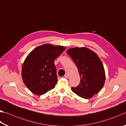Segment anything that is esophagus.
<instances>
[{
	"label": "esophagus",
	"mask_w": 126,
	"mask_h": 126,
	"mask_svg": "<svg viewBox=\"0 0 126 126\" xmlns=\"http://www.w3.org/2000/svg\"><path fill=\"white\" fill-rule=\"evenodd\" d=\"M64 78H68V74H65L64 75Z\"/></svg>",
	"instance_id": "34e87169"
}]
</instances>
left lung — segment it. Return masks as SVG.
Masks as SVG:
<instances>
[{
	"mask_svg": "<svg viewBox=\"0 0 126 126\" xmlns=\"http://www.w3.org/2000/svg\"><path fill=\"white\" fill-rule=\"evenodd\" d=\"M78 68L80 83L72 91L83 98H90L98 93L105 82V72L101 61L95 53L86 48H73L67 51Z\"/></svg>",
	"mask_w": 126,
	"mask_h": 126,
	"instance_id": "left-lung-1",
	"label": "left lung"
}]
</instances>
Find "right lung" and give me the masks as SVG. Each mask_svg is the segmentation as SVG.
Instances as JSON below:
<instances>
[{"label": "right lung", "mask_w": 126, "mask_h": 126, "mask_svg": "<svg viewBox=\"0 0 126 126\" xmlns=\"http://www.w3.org/2000/svg\"><path fill=\"white\" fill-rule=\"evenodd\" d=\"M65 49L63 46L46 44L29 53L23 63L22 76L30 91L40 95L54 88L58 81L54 61Z\"/></svg>", "instance_id": "right-lung-1"}]
</instances>
